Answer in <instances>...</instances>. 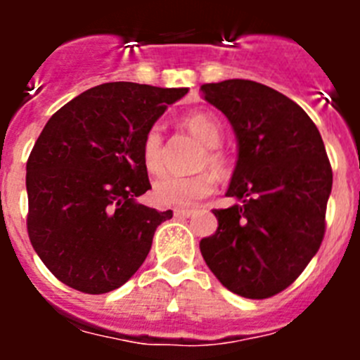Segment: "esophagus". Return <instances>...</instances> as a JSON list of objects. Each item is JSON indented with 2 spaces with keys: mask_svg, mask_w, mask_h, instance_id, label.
I'll return each mask as SVG.
<instances>
[{
  "mask_svg": "<svg viewBox=\"0 0 360 360\" xmlns=\"http://www.w3.org/2000/svg\"><path fill=\"white\" fill-rule=\"evenodd\" d=\"M173 214L176 216V218H189V216L193 214V211H191V209H174Z\"/></svg>",
  "mask_w": 360,
  "mask_h": 360,
  "instance_id": "1",
  "label": "esophagus"
}]
</instances>
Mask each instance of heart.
Masks as SVG:
<instances>
[{"mask_svg":"<svg viewBox=\"0 0 360 360\" xmlns=\"http://www.w3.org/2000/svg\"><path fill=\"white\" fill-rule=\"evenodd\" d=\"M182 124L198 136L207 151L200 160V167H211L216 174H227L229 160L216 146L221 142V126L209 111H193L182 119ZM142 160L151 174L164 171V136L158 126H151L142 139ZM211 171H202L193 176L164 174L153 186V200L164 207H191L200 200L207 198L216 189V176Z\"/></svg>","mask_w":360,"mask_h":360,"instance_id":"b5f03b06","label":"heart"}]
</instances>
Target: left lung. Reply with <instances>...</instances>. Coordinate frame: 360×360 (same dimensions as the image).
<instances>
[{
    "instance_id": "8db88e82",
    "label": "left lung",
    "mask_w": 360,
    "mask_h": 360,
    "mask_svg": "<svg viewBox=\"0 0 360 360\" xmlns=\"http://www.w3.org/2000/svg\"><path fill=\"white\" fill-rule=\"evenodd\" d=\"M200 91L236 133L227 196L241 200L212 211L218 229L200 250L225 288L272 297L299 278L324 238L333 176L323 139L303 108L265 84L229 79Z\"/></svg>"
}]
</instances>
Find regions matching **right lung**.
<instances>
[{
	"mask_svg": "<svg viewBox=\"0 0 360 360\" xmlns=\"http://www.w3.org/2000/svg\"><path fill=\"white\" fill-rule=\"evenodd\" d=\"M187 88L106 82L57 110L27 162L28 238L57 279L84 294L122 287L173 211L136 202L151 189L142 139Z\"/></svg>",
	"mask_w": 360,
	"mask_h": 360,
	"instance_id": "1",
	"label": "right lung"
}]
</instances>
